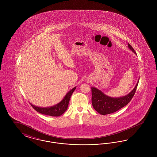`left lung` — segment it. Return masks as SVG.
<instances>
[{
    "label": "left lung",
    "instance_id": "8db88e82",
    "mask_svg": "<svg viewBox=\"0 0 157 157\" xmlns=\"http://www.w3.org/2000/svg\"><path fill=\"white\" fill-rule=\"evenodd\" d=\"M128 48L135 54H136L131 45L128 44ZM138 82L134 88L127 95L121 97L113 98L107 96L101 90L95 87H92V104L94 108L101 115L110 114L118 111L126 106L134 97Z\"/></svg>",
    "mask_w": 157,
    "mask_h": 157
}]
</instances>
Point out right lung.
<instances>
[{
  "mask_svg": "<svg viewBox=\"0 0 157 157\" xmlns=\"http://www.w3.org/2000/svg\"><path fill=\"white\" fill-rule=\"evenodd\" d=\"M76 86H75L72 90H70L60 102L57 104L53 105L52 106L45 108V107L36 106L32 104H30V105L34 109H35L37 112H39L40 113L49 115V116H52V117H59L61 115H62L67 111L70 98L72 93L76 89Z\"/></svg>",
  "mask_w": 157,
  "mask_h": 157,
  "instance_id": "1",
  "label": "right lung"
}]
</instances>
